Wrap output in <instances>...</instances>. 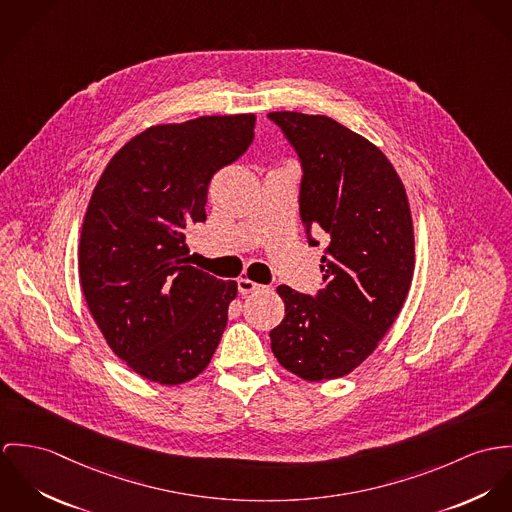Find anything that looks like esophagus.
Masks as SVG:
<instances>
[{
	"instance_id": "1",
	"label": "esophagus",
	"mask_w": 512,
	"mask_h": 512,
	"mask_svg": "<svg viewBox=\"0 0 512 512\" xmlns=\"http://www.w3.org/2000/svg\"><path fill=\"white\" fill-rule=\"evenodd\" d=\"M237 288H239V292L241 294H251V292H257V290H261L263 286L259 283H255V281H251V279H239L237 281Z\"/></svg>"
}]
</instances>
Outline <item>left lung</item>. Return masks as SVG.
<instances>
[{
	"instance_id": "obj_1",
	"label": "left lung",
	"mask_w": 512,
	"mask_h": 512,
	"mask_svg": "<svg viewBox=\"0 0 512 512\" xmlns=\"http://www.w3.org/2000/svg\"><path fill=\"white\" fill-rule=\"evenodd\" d=\"M296 151L300 218L308 243L328 241L316 294L286 284L271 349L306 381L338 379L365 361L397 320L414 271V231L404 186L365 137L326 115H267Z\"/></svg>"
}]
</instances>
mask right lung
I'll list each match as a JSON object with an SVG mask.
<instances>
[{"instance_id": "obj_1", "label": "right lung", "mask_w": 512, "mask_h": 512, "mask_svg": "<svg viewBox=\"0 0 512 512\" xmlns=\"http://www.w3.org/2000/svg\"><path fill=\"white\" fill-rule=\"evenodd\" d=\"M255 139V115H206L127 141L102 172L80 235V283L104 338L135 373L200 375L228 324L235 281L192 265L186 229L206 222L208 186Z\"/></svg>"}]
</instances>
